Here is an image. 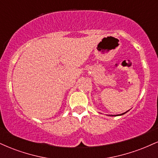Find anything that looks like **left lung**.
I'll use <instances>...</instances> for the list:
<instances>
[{
    "label": "left lung",
    "instance_id": "1",
    "mask_svg": "<svg viewBox=\"0 0 158 158\" xmlns=\"http://www.w3.org/2000/svg\"><path fill=\"white\" fill-rule=\"evenodd\" d=\"M127 112V111H126ZM126 113H123V114H120V115H123V114H126ZM114 116V115H113ZM114 116H117V115H114Z\"/></svg>",
    "mask_w": 158,
    "mask_h": 158
}]
</instances>
